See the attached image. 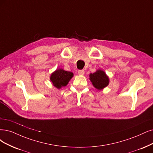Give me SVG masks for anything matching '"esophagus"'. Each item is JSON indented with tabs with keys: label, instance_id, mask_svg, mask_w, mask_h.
I'll return each instance as SVG.
<instances>
[{
	"label": "esophagus",
	"instance_id": "obj_1",
	"mask_svg": "<svg viewBox=\"0 0 153 153\" xmlns=\"http://www.w3.org/2000/svg\"><path fill=\"white\" fill-rule=\"evenodd\" d=\"M78 74H79V75H84V70H79L78 71Z\"/></svg>",
	"mask_w": 153,
	"mask_h": 153
}]
</instances>
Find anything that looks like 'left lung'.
<instances>
[{
    "label": "left lung",
    "mask_w": 153,
    "mask_h": 153,
    "mask_svg": "<svg viewBox=\"0 0 153 153\" xmlns=\"http://www.w3.org/2000/svg\"><path fill=\"white\" fill-rule=\"evenodd\" d=\"M89 80L98 90H101L108 86L110 82L108 76L101 69H98L95 72L90 74Z\"/></svg>",
    "instance_id": "8db88e82"
}]
</instances>
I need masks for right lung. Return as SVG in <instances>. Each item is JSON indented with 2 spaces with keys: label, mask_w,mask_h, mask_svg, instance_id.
<instances>
[{
  "label": "right lung",
  "mask_w": 153,
  "mask_h": 153,
  "mask_svg": "<svg viewBox=\"0 0 153 153\" xmlns=\"http://www.w3.org/2000/svg\"><path fill=\"white\" fill-rule=\"evenodd\" d=\"M73 76L74 74L72 72L66 71L59 68L51 74L50 79L54 87L60 89L67 86Z\"/></svg>",
  "instance_id": "1"
}]
</instances>
